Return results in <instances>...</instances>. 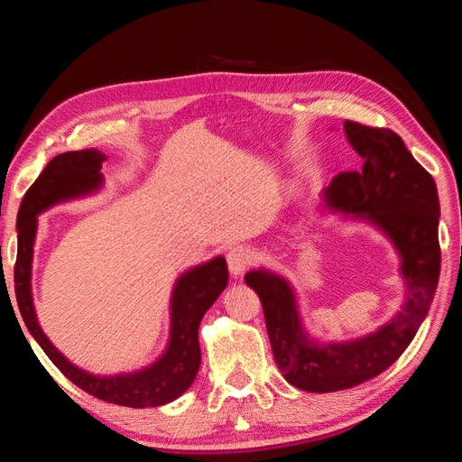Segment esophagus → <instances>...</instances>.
<instances>
[{
    "label": "esophagus",
    "mask_w": 462,
    "mask_h": 462,
    "mask_svg": "<svg viewBox=\"0 0 462 462\" xmlns=\"http://www.w3.org/2000/svg\"><path fill=\"white\" fill-rule=\"evenodd\" d=\"M250 263H253V253H250L246 246H233L229 253H227L229 272L235 277L243 275Z\"/></svg>",
    "instance_id": "esophagus-1"
}]
</instances>
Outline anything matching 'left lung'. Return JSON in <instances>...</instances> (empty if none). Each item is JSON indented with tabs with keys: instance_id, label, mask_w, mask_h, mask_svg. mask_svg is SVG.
Returning a JSON list of instances; mask_svg holds the SVG:
<instances>
[{
	"instance_id": "obj_1",
	"label": "left lung",
	"mask_w": 462,
	"mask_h": 462,
	"mask_svg": "<svg viewBox=\"0 0 462 462\" xmlns=\"http://www.w3.org/2000/svg\"><path fill=\"white\" fill-rule=\"evenodd\" d=\"M345 133L362 167L335 177L324 200L335 212L375 223L389 236L401 254L409 299L375 333L319 345L302 331L295 295L285 279L265 270L248 272L245 282L262 300L277 368L291 385L312 393L355 387L393 365L430 310L441 265L436 180L391 129L345 121Z\"/></svg>"
}]
</instances>
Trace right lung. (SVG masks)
I'll use <instances>...</instances> for the list:
<instances>
[{
	"mask_svg": "<svg viewBox=\"0 0 462 462\" xmlns=\"http://www.w3.org/2000/svg\"><path fill=\"white\" fill-rule=\"evenodd\" d=\"M104 153L97 150L65 152L55 156L32 187L26 190L17 217V262L15 297L26 328L44 348L61 374L87 393L121 404V407L146 409L160 407L183 395L200 368L199 326L206 310L227 287L229 273L223 256L209 260L179 277L171 297V339L163 356L141 372L125 375H92L73 366L40 329L31 291V263L36 236V216L46 208L85 197L102 187L100 173Z\"/></svg>",
	"mask_w": 462,
	"mask_h": 462,
	"instance_id": "add662e5",
	"label": "right lung"
}]
</instances>
